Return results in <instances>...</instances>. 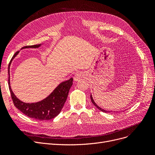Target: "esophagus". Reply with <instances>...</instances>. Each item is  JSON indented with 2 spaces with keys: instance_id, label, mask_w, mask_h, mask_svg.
I'll list each match as a JSON object with an SVG mask.
<instances>
[{
  "instance_id": "esophagus-1",
  "label": "esophagus",
  "mask_w": 155,
  "mask_h": 155,
  "mask_svg": "<svg viewBox=\"0 0 155 155\" xmlns=\"http://www.w3.org/2000/svg\"><path fill=\"white\" fill-rule=\"evenodd\" d=\"M83 76H84V74L82 73H77L76 74H75L74 77H73V80L75 81H78Z\"/></svg>"
}]
</instances>
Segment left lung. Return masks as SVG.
Segmentation results:
<instances>
[{
  "mask_svg": "<svg viewBox=\"0 0 155 155\" xmlns=\"http://www.w3.org/2000/svg\"><path fill=\"white\" fill-rule=\"evenodd\" d=\"M91 101H92V104L95 105V106L98 109H99L100 110H101V111H102V112H105V113H107V112H112V111H108V110H104V109H102V108H101L99 106H98V105H97L96 104H95V101H94V99H93V98H92V94L91 95Z\"/></svg>",
  "mask_w": 155,
  "mask_h": 155,
  "instance_id": "left-lung-1",
  "label": "left lung"
}]
</instances>
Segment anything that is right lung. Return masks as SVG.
<instances>
[{
  "label": "right lung",
  "instance_id": "add662e5",
  "mask_svg": "<svg viewBox=\"0 0 155 155\" xmlns=\"http://www.w3.org/2000/svg\"><path fill=\"white\" fill-rule=\"evenodd\" d=\"M42 44L32 46H26L22 49L38 48ZM19 51L16 52L9 63L8 73H9V87L13 103L24 114L32 119L41 120H50L54 118L60 113L63 105L67 101L70 88L73 84V78L64 81L60 83L46 98L35 103H26L20 101L13 93L10 85V66L12 61L18 54Z\"/></svg>",
  "mask_w": 155,
  "mask_h": 155
}]
</instances>
